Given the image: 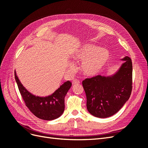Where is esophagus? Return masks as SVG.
Instances as JSON below:
<instances>
[{
	"label": "esophagus",
	"mask_w": 148,
	"mask_h": 148,
	"mask_svg": "<svg viewBox=\"0 0 148 148\" xmlns=\"http://www.w3.org/2000/svg\"><path fill=\"white\" fill-rule=\"evenodd\" d=\"M79 83H80V82L79 81L78 79H74V80H73V82H72V84H79Z\"/></svg>",
	"instance_id": "34e87169"
}]
</instances>
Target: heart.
<instances>
[{
    "label": "heart",
    "mask_w": 148,
    "mask_h": 148,
    "mask_svg": "<svg viewBox=\"0 0 148 148\" xmlns=\"http://www.w3.org/2000/svg\"><path fill=\"white\" fill-rule=\"evenodd\" d=\"M76 63L80 64V70L87 77H93L104 69L110 60V53L105 49L92 44H86L77 49L71 56ZM69 68L73 70V64L69 63Z\"/></svg>",
    "instance_id": "1"
}]
</instances>
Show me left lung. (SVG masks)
<instances>
[{
	"mask_svg": "<svg viewBox=\"0 0 148 148\" xmlns=\"http://www.w3.org/2000/svg\"><path fill=\"white\" fill-rule=\"evenodd\" d=\"M119 70L109 77L97 75L83 80L86 95V107L91 115L107 118L120 110L131 95L132 90V62L125 56Z\"/></svg>",
	"mask_w": 148,
	"mask_h": 148,
	"instance_id": "obj_1",
	"label": "left lung"
}]
</instances>
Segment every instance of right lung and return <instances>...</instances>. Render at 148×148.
<instances>
[{
    "label": "right lung",
    "instance_id": "obj_1",
    "mask_svg": "<svg viewBox=\"0 0 148 148\" xmlns=\"http://www.w3.org/2000/svg\"><path fill=\"white\" fill-rule=\"evenodd\" d=\"M15 78L26 107L36 117L42 120H52L59 118L63 114L65 96L71 86L70 81L65 82L51 95L39 97L32 95L23 86L15 71Z\"/></svg>",
    "mask_w": 148,
    "mask_h": 148
}]
</instances>
